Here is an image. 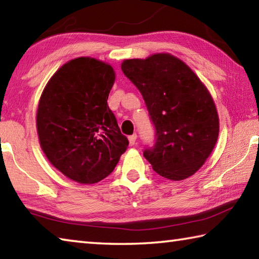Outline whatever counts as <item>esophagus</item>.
Segmentation results:
<instances>
[{
	"instance_id": "esophagus-1",
	"label": "esophagus",
	"mask_w": 259,
	"mask_h": 259,
	"mask_svg": "<svg viewBox=\"0 0 259 259\" xmlns=\"http://www.w3.org/2000/svg\"><path fill=\"white\" fill-rule=\"evenodd\" d=\"M136 140H137V135L134 134V135L129 136V144H130L131 146H134V145H135V144H136Z\"/></svg>"
}]
</instances>
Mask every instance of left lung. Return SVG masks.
Returning <instances> with one entry per match:
<instances>
[{
  "label": "left lung",
  "mask_w": 259,
  "mask_h": 259,
  "mask_svg": "<svg viewBox=\"0 0 259 259\" xmlns=\"http://www.w3.org/2000/svg\"><path fill=\"white\" fill-rule=\"evenodd\" d=\"M122 72L137 87L154 126V144L143 151L160 176L183 181L202 166L216 145L219 121L211 96L176 57L128 59Z\"/></svg>",
  "instance_id": "left-lung-1"
}]
</instances>
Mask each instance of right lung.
<instances>
[{
  "instance_id": "right-lung-1",
  "label": "right lung",
  "mask_w": 259,
  "mask_h": 259,
  "mask_svg": "<svg viewBox=\"0 0 259 259\" xmlns=\"http://www.w3.org/2000/svg\"><path fill=\"white\" fill-rule=\"evenodd\" d=\"M114 80L112 66L81 57L60 67L41 96L36 115L41 147L72 181L100 182L128 148L107 105Z\"/></svg>"
}]
</instances>
